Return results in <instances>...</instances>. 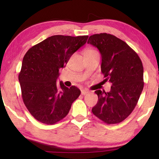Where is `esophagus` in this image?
Masks as SVG:
<instances>
[{"mask_svg": "<svg viewBox=\"0 0 159 159\" xmlns=\"http://www.w3.org/2000/svg\"><path fill=\"white\" fill-rule=\"evenodd\" d=\"M88 93H89V91L87 90H82L81 91V94L83 95L88 94Z\"/></svg>", "mask_w": 159, "mask_h": 159, "instance_id": "obj_1", "label": "esophagus"}]
</instances>
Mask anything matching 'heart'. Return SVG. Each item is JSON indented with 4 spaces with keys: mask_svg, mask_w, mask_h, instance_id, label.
<instances>
[{
    "mask_svg": "<svg viewBox=\"0 0 159 159\" xmlns=\"http://www.w3.org/2000/svg\"><path fill=\"white\" fill-rule=\"evenodd\" d=\"M86 52H95V51H93V50H91V49H89Z\"/></svg>",
    "mask_w": 159,
    "mask_h": 159,
    "instance_id": "1",
    "label": "heart"
}]
</instances>
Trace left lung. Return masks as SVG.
Listing matches in <instances>:
<instances>
[{
	"instance_id": "8db88e82",
	"label": "left lung",
	"mask_w": 159,
	"mask_h": 159,
	"mask_svg": "<svg viewBox=\"0 0 159 159\" xmlns=\"http://www.w3.org/2000/svg\"><path fill=\"white\" fill-rule=\"evenodd\" d=\"M88 43L99 50L103 82L111 84L109 92L95 91L98 101L93 114L108 125L120 123L134 110L143 91L142 61L133 49L113 34H93Z\"/></svg>"
}]
</instances>
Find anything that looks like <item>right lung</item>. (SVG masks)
<instances>
[{
	"mask_svg": "<svg viewBox=\"0 0 159 159\" xmlns=\"http://www.w3.org/2000/svg\"><path fill=\"white\" fill-rule=\"evenodd\" d=\"M88 36L53 35L39 43L24 56L19 74L21 96L37 120L54 125L68 114L81 91L57 83L59 69L66 66L71 55L87 42Z\"/></svg>",
	"mask_w": 159,
	"mask_h": 159,
	"instance_id": "obj_1",
	"label": "right lung"
}]
</instances>
